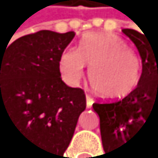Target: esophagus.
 <instances>
[{"label": "esophagus", "instance_id": "1", "mask_svg": "<svg viewBox=\"0 0 158 158\" xmlns=\"http://www.w3.org/2000/svg\"><path fill=\"white\" fill-rule=\"evenodd\" d=\"M85 104H87V108H91L92 104H94V99L89 96V95L85 96Z\"/></svg>", "mask_w": 158, "mask_h": 158}]
</instances>
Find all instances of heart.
I'll list each match as a JSON object with an SVG mask.
<instances>
[{"label": "heart", "instance_id": "b5f03b06", "mask_svg": "<svg viewBox=\"0 0 158 158\" xmlns=\"http://www.w3.org/2000/svg\"><path fill=\"white\" fill-rule=\"evenodd\" d=\"M85 63L89 66L91 87L107 100L127 98L140 84V62L128 43L116 34H85L78 50L63 51L59 60L63 80L71 85L79 84L84 76Z\"/></svg>", "mask_w": 158, "mask_h": 158}]
</instances>
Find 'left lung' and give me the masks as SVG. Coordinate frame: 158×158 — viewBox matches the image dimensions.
<instances>
[{
	"mask_svg": "<svg viewBox=\"0 0 158 158\" xmlns=\"http://www.w3.org/2000/svg\"><path fill=\"white\" fill-rule=\"evenodd\" d=\"M123 33L135 43L141 56L143 73L137 88L119 102L95 103L100 118L104 156L118 158L143 131L158 129V38L132 29Z\"/></svg>",
	"mask_w": 158,
	"mask_h": 158,
	"instance_id": "left-lung-1",
	"label": "left lung"
}]
</instances>
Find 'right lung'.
I'll return each instance as SVG.
<instances>
[{"label":"right lung","instance_id":"obj_1","mask_svg":"<svg viewBox=\"0 0 158 158\" xmlns=\"http://www.w3.org/2000/svg\"><path fill=\"white\" fill-rule=\"evenodd\" d=\"M74 37L40 30L0 47V120L27 158L63 157L85 110L84 91L69 87L59 71Z\"/></svg>","mask_w":158,"mask_h":158}]
</instances>
